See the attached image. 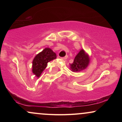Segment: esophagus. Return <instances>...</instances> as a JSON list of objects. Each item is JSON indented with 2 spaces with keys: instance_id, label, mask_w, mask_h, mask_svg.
<instances>
[{
  "instance_id": "1",
  "label": "esophagus",
  "mask_w": 122,
  "mask_h": 122,
  "mask_svg": "<svg viewBox=\"0 0 122 122\" xmlns=\"http://www.w3.org/2000/svg\"><path fill=\"white\" fill-rule=\"evenodd\" d=\"M68 56H65V57H60V58H61V59H62V60H66V59H67V58H68Z\"/></svg>"
}]
</instances>
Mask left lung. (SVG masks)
Returning <instances> with one entry per match:
<instances>
[{
    "label": "left lung",
    "instance_id": "left-lung-1",
    "mask_svg": "<svg viewBox=\"0 0 122 122\" xmlns=\"http://www.w3.org/2000/svg\"><path fill=\"white\" fill-rule=\"evenodd\" d=\"M89 57L88 54L83 49L79 51L75 57L74 61L71 64V69L72 72H81L87 68L89 63Z\"/></svg>",
    "mask_w": 122,
    "mask_h": 122
}]
</instances>
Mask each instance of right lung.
<instances>
[{"instance_id": "add662e5", "label": "right lung", "mask_w": 122, "mask_h": 122, "mask_svg": "<svg viewBox=\"0 0 122 122\" xmlns=\"http://www.w3.org/2000/svg\"><path fill=\"white\" fill-rule=\"evenodd\" d=\"M57 58L56 54L50 48H45L37 54L33 61L32 71L37 77L46 68L47 63Z\"/></svg>"}]
</instances>
